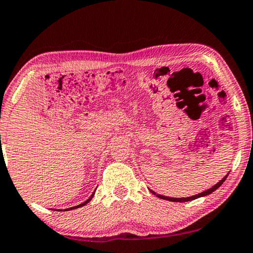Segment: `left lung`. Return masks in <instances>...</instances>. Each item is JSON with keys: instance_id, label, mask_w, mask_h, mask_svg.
Returning a JSON list of instances; mask_svg holds the SVG:
<instances>
[{"instance_id": "left-lung-1", "label": "left lung", "mask_w": 253, "mask_h": 253, "mask_svg": "<svg viewBox=\"0 0 253 253\" xmlns=\"http://www.w3.org/2000/svg\"><path fill=\"white\" fill-rule=\"evenodd\" d=\"M229 175V172L227 174H225L222 179H221L218 183L214 184L213 187L206 190V191H202L201 193L199 194H196V196H192V197H187V198H171V197H166V196H162V194H158L153 191V190H150V192H151L152 194H154V196H157L158 198L160 199H163V200H168V201H172V202H187V201H192L194 200V199H198V198H201V197H206V196H209L210 193H212L213 191H215L216 189H218L221 184H222L225 179H227V176Z\"/></svg>"}]
</instances>
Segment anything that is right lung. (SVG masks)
Returning a JSON list of instances; mask_svg holds the SVG:
<instances>
[{"instance_id": "obj_1", "label": "right lung", "mask_w": 253, "mask_h": 253, "mask_svg": "<svg viewBox=\"0 0 253 253\" xmlns=\"http://www.w3.org/2000/svg\"><path fill=\"white\" fill-rule=\"evenodd\" d=\"M0 136H1V135H0ZM95 190H96V189H95ZM95 190H94V191H93V193L91 194V197H90V198H88V199H87V200H85V201H84L83 203H81V205H78V206H75V207H72V208H68V209H64V211H69V210H74V209H78V208H81V207H83V206H85V205H86V203H88V202H90V201L92 200V198H93V197H94ZM60 211H62V210H60Z\"/></svg>"}]
</instances>
